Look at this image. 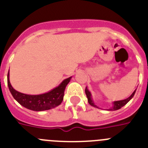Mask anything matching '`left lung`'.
I'll return each mask as SVG.
<instances>
[{"label": "left lung", "mask_w": 148, "mask_h": 148, "mask_svg": "<svg viewBox=\"0 0 148 148\" xmlns=\"http://www.w3.org/2000/svg\"><path fill=\"white\" fill-rule=\"evenodd\" d=\"M85 92H86V94L87 99H88V103H89V105H91V106L94 107V108H99L96 105H95V104H94V101L92 100L91 94V93H90V91L88 90L87 87H86ZM135 92H136V90H134V91L132 93V95H131L129 97H128L127 99H123V100H120V101H115V102H113V103H112L113 104V105H112V108H110V109H108V110H117L121 109L122 107H123L125 105H126V104H127L128 102L130 101V99H132V97H133L134 95Z\"/></svg>", "instance_id": "1"}]
</instances>
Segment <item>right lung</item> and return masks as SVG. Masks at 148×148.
<instances>
[{"label": "right lung", "mask_w": 148, "mask_h": 148, "mask_svg": "<svg viewBox=\"0 0 148 148\" xmlns=\"http://www.w3.org/2000/svg\"><path fill=\"white\" fill-rule=\"evenodd\" d=\"M72 77L64 79L57 87L47 93L38 95H29L16 91L10 84L9 71L8 73V86L13 97L25 108L34 111H43L54 108L63 100L66 86Z\"/></svg>", "instance_id": "1"}]
</instances>
